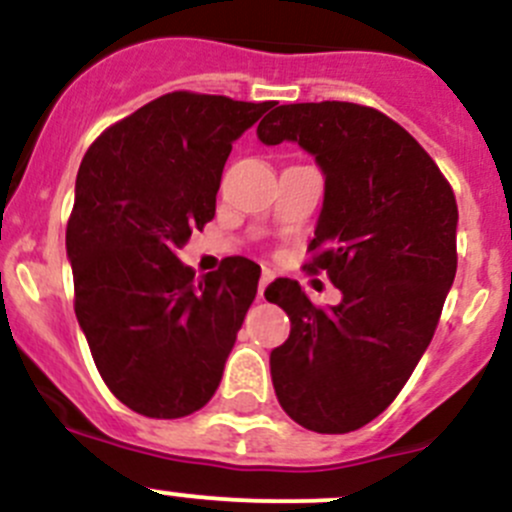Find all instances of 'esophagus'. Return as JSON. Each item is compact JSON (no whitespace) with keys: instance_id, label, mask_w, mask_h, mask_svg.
<instances>
[{"instance_id":"1","label":"esophagus","mask_w":512,"mask_h":512,"mask_svg":"<svg viewBox=\"0 0 512 512\" xmlns=\"http://www.w3.org/2000/svg\"><path fill=\"white\" fill-rule=\"evenodd\" d=\"M272 277H275V275H272V270H270V267H262L260 285H257V292H260V297H262V294H265V287L270 285V280H272Z\"/></svg>"}]
</instances>
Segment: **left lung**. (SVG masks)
<instances>
[{"label": "left lung", "mask_w": 512, "mask_h": 512, "mask_svg": "<svg viewBox=\"0 0 512 512\" xmlns=\"http://www.w3.org/2000/svg\"><path fill=\"white\" fill-rule=\"evenodd\" d=\"M257 136L297 141L327 175L304 270L342 289L337 307L312 304L289 277L265 289L292 322L270 354L277 401L309 431H356L399 396L431 344L456 277V195L421 143L371 106H275Z\"/></svg>", "instance_id": "8db88e82"}]
</instances>
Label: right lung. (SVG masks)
Returning <instances> with one entry per match:
<instances>
[{"label": "right lung", "mask_w": 512, "mask_h": 512, "mask_svg": "<svg viewBox=\"0 0 512 512\" xmlns=\"http://www.w3.org/2000/svg\"><path fill=\"white\" fill-rule=\"evenodd\" d=\"M272 106L173 91L108 126L76 175L66 252L74 309L103 384L148 418L203 409L223 379L260 265L195 280L175 257L215 218L232 143Z\"/></svg>", "instance_id": "right-lung-1"}]
</instances>
